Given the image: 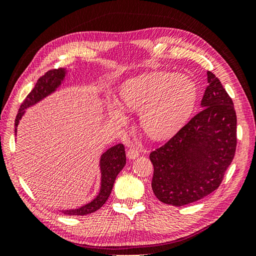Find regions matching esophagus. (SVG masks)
Instances as JSON below:
<instances>
[{
	"label": "esophagus",
	"instance_id": "34e87169",
	"mask_svg": "<svg viewBox=\"0 0 256 256\" xmlns=\"http://www.w3.org/2000/svg\"><path fill=\"white\" fill-rule=\"evenodd\" d=\"M138 154H140V150L136 147H130L127 152V156L129 159H136Z\"/></svg>",
	"mask_w": 256,
	"mask_h": 256
}]
</instances>
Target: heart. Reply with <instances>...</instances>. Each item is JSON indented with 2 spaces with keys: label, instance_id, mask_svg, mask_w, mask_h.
<instances>
[{
  "label": "heart",
  "instance_id": "1",
  "mask_svg": "<svg viewBox=\"0 0 256 256\" xmlns=\"http://www.w3.org/2000/svg\"><path fill=\"white\" fill-rule=\"evenodd\" d=\"M122 106L141 111L145 132L154 138L171 136L190 113L196 100V85L189 76L158 72L131 79L120 88ZM110 115L124 122L120 108L110 106Z\"/></svg>",
  "mask_w": 256,
  "mask_h": 256
}]
</instances>
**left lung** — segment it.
Listing matches in <instances>:
<instances>
[{"instance_id":"obj_1","label":"left lung","mask_w":256,"mask_h":256,"mask_svg":"<svg viewBox=\"0 0 256 256\" xmlns=\"http://www.w3.org/2000/svg\"><path fill=\"white\" fill-rule=\"evenodd\" d=\"M207 78L203 109L150 154L152 188L164 204L184 206L210 194L234 159L237 116L233 100L212 72Z\"/></svg>"}]
</instances>
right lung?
<instances>
[{"label":"right lung","mask_w":256,"mask_h":256,"mask_svg":"<svg viewBox=\"0 0 256 256\" xmlns=\"http://www.w3.org/2000/svg\"><path fill=\"white\" fill-rule=\"evenodd\" d=\"M65 72L63 69H51V70L46 72L42 76L37 80L34 88L30 90V94L23 100V102L20 106V109L14 120V132H17V126L21 118L22 114L24 113V109L40 102V99L49 95L56 90L60 84V81L63 80ZM126 164V152L125 147L122 143L111 147L102 156V161H100V168H102V189H100L99 194L97 198L92 200L90 203L85 206L74 209V210H64V214L68 216H84L94 212L102 207L106 200L109 198L111 191L113 188L114 182L116 176L122 171V168Z\"/></svg>","instance_id":"1"}]
</instances>
